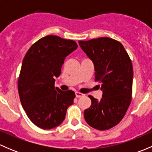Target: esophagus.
<instances>
[{
	"label": "esophagus",
	"mask_w": 152,
	"mask_h": 152,
	"mask_svg": "<svg viewBox=\"0 0 152 152\" xmlns=\"http://www.w3.org/2000/svg\"><path fill=\"white\" fill-rule=\"evenodd\" d=\"M75 94H76V98H81V97H82V96H84L83 93H79V92H76V93H75Z\"/></svg>",
	"instance_id": "esophagus-1"
}]
</instances>
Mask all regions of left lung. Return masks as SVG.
<instances>
[{"instance_id": "left-lung-1", "label": "left lung", "mask_w": 152, "mask_h": 152, "mask_svg": "<svg viewBox=\"0 0 152 152\" xmlns=\"http://www.w3.org/2000/svg\"><path fill=\"white\" fill-rule=\"evenodd\" d=\"M79 44L93 62L95 81L103 92L100 100L89 96L92 103L85 110V119L96 129H110L122 120L131 103L132 61L123 45L112 38L79 40Z\"/></svg>"}]
</instances>
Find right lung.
Returning a JSON list of instances; mask_svg holds the SVG:
<instances>
[{"mask_svg":"<svg viewBox=\"0 0 152 152\" xmlns=\"http://www.w3.org/2000/svg\"><path fill=\"white\" fill-rule=\"evenodd\" d=\"M73 40L48 35L37 41L23 60L18 92L23 108L31 121L43 129L63 122L75 93L54 87L65 57L77 48Z\"/></svg>","mask_w":152,"mask_h":152,"instance_id":"add662e5","label":"right lung"}]
</instances>
